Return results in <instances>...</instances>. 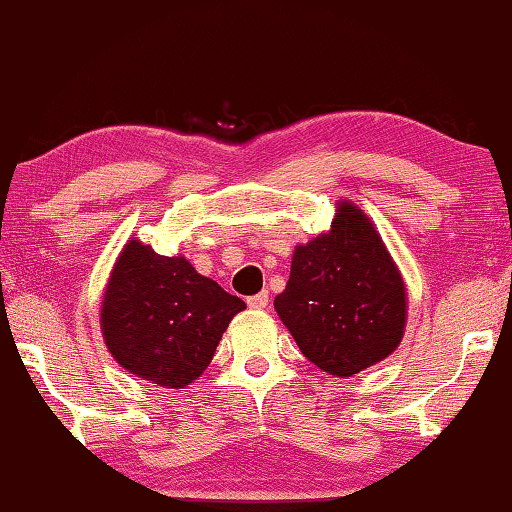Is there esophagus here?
<instances>
[{
	"mask_svg": "<svg viewBox=\"0 0 512 512\" xmlns=\"http://www.w3.org/2000/svg\"><path fill=\"white\" fill-rule=\"evenodd\" d=\"M246 302L250 309H266L268 307V291L257 293V296H250Z\"/></svg>",
	"mask_w": 512,
	"mask_h": 512,
	"instance_id": "obj_1",
	"label": "esophagus"
}]
</instances>
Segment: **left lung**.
<instances>
[{
	"instance_id": "1",
	"label": "left lung",
	"mask_w": 512,
	"mask_h": 512,
	"mask_svg": "<svg viewBox=\"0 0 512 512\" xmlns=\"http://www.w3.org/2000/svg\"><path fill=\"white\" fill-rule=\"evenodd\" d=\"M277 316L300 352L323 372L352 377L402 343L406 287L363 210L336 203L332 228L293 250Z\"/></svg>"
}]
</instances>
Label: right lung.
I'll list each match as a JSON object with an SVG mask.
<instances>
[{
  "label": "right lung",
  "instance_id": "add662e5",
  "mask_svg": "<svg viewBox=\"0 0 512 512\" xmlns=\"http://www.w3.org/2000/svg\"><path fill=\"white\" fill-rule=\"evenodd\" d=\"M244 309V300L183 255H158L133 237L112 266L99 318L121 368L178 391L203 375L230 320Z\"/></svg>",
  "mask_w": 512,
  "mask_h": 512
}]
</instances>
